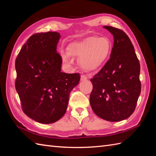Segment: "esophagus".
<instances>
[{"label": "esophagus", "mask_w": 156, "mask_h": 156, "mask_svg": "<svg viewBox=\"0 0 156 156\" xmlns=\"http://www.w3.org/2000/svg\"><path fill=\"white\" fill-rule=\"evenodd\" d=\"M88 77L86 75H82L81 76V80H87Z\"/></svg>", "instance_id": "obj_1"}]
</instances>
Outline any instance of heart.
Wrapping results in <instances>:
<instances>
[{
  "mask_svg": "<svg viewBox=\"0 0 156 156\" xmlns=\"http://www.w3.org/2000/svg\"><path fill=\"white\" fill-rule=\"evenodd\" d=\"M112 49V44L107 37L92 36L80 41H75L67 48L68 54L73 57L79 58L81 67L88 71L100 68L107 62ZM65 60L72 63L70 56H64Z\"/></svg>",
  "mask_w": 156,
  "mask_h": 156,
  "instance_id": "heart-1",
  "label": "heart"
}]
</instances>
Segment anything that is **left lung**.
I'll return each instance as SVG.
<instances>
[{
	"label": "left lung",
	"mask_w": 156,
	"mask_h": 156,
	"mask_svg": "<svg viewBox=\"0 0 156 156\" xmlns=\"http://www.w3.org/2000/svg\"><path fill=\"white\" fill-rule=\"evenodd\" d=\"M114 37L111 58L90 79V103L94 113L108 121H120L134 112L141 93L140 64L133 44L121 29L104 26Z\"/></svg>",
	"instance_id": "left-lung-1"
}]
</instances>
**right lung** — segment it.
Wrapping results in <instances>:
<instances>
[{
    "mask_svg": "<svg viewBox=\"0 0 156 156\" xmlns=\"http://www.w3.org/2000/svg\"><path fill=\"white\" fill-rule=\"evenodd\" d=\"M58 32L31 35L15 60V88L24 113L44 124L60 119L68 107L69 93L79 83V73L61 72L62 59L56 51Z\"/></svg>",
    "mask_w": 156,
    "mask_h": 156,
    "instance_id": "right-lung-1",
    "label": "right lung"
}]
</instances>
